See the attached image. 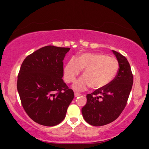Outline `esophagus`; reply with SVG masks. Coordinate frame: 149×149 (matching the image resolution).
Masks as SVG:
<instances>
[{"label":"esophagus","mask_w":149,"mask_h":149,"mask_svg":"<svg viewBox=\"0 0 149 149\" xmlns=\"http://www.w3.org/2000/svg\"><path fill=\"white\" fill-rule=\"evenodd\" d=\"M74 95H75V97H77L80 96V95H80V93H78V92H75Z\"/></svg>","instance_id":"esophagus-1"}]
</instances>
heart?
Here are the masks:
<instances>
[{
	"label": "heart",
	"mask_w": 149,
	"mask_h": 149,
	"mask_svg": "<svg viewBox=\"0 0 149 149\" xmlns=\"http://www.w3.org/2000/svg\"><path fill=\"white\" fill-rule=\"evenodd\" d=\"M119 69V63L115 57L102 53H84L76 59H70L64 67V79L72 83L83 70V77L73 85L76 90H84L89 86L94 90L103 88L113 80Z\"/></svg>",
	"instance_id": "heart-1"
}]
</instances>
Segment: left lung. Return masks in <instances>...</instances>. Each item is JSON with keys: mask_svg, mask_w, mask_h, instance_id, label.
<instances>
[{"mask_svg": "<svg viewBox=\"0 0 149 149\" xmlns=\"http://www.w3.org/2000/svg\"><path fill=\"white\" fill-rule=\"evenodd\" d=\"M119 63L117 75L109 85L87 95L82 109L85 120L93 126H103L114 121L124 110L132 88L133 74L125 57L113 50Z\"/></svg>", "mask_w": 149, "mask_h": 149, "instance_id": "left-lung-1", "label": "left lung"}]
</instances>
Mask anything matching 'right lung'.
Segmentation results:
<instances>
[{
	"label": "right lung",
	"instance_id": "add662e5",
	"mask_svg": "<svg viewBox=\"0 0 149 149\" xmlns=\"http://www.w3.org/2000/svg\"><path fill=\"white\" fill-rule=\"evenodd\" d=\"M69 47H42L25 58L18 73L17 87L25 112L44 126L60 123L74 97L62 80L64 60Z\"/></svg>",
	"mask_w": 149,
	"mask_h": 149
}]
</instances>
